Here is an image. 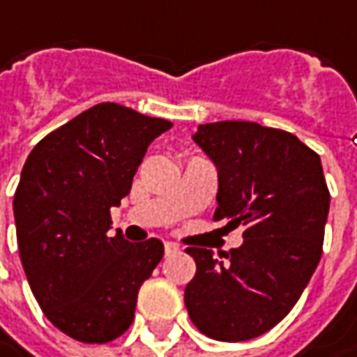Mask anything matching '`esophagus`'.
Masks as SVG:
<instances>
[{"mask_svg": "<svg viewBox=\"0 0 357 357\" xmlns=\"http://www.w3.org/2000/svg\"><path fill=\"white\" fill-rule=\"evenodd\" d=\"M163 248H165V254H172V252H176V250H178V245H176V243H172V241H165V245H163Z\"/></svg>", "mask_w": 357, "mask_h": 357, "instance_id": "1", "label": "esophagus"}]
</instances>
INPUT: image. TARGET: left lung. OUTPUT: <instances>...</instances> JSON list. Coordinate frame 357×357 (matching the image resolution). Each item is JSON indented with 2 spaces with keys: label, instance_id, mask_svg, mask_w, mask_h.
<instances>
[{
  "label": "left lung",
  "instance_id": "8db88e82",
  "mask_svg": "<svg viewBox=\"0 0 357 357\" xmlns=\"http://www.w3.org/2000/svg\"><path fill=\"white\" fill-rule=\"evenodd\" d=\"M194 142L218 167L213 220L243 225V243L225 259L188 248L197 270L183 302L208 337L245 342L286 318L318 268L330 192L319 155L294 133L215 121Z\"/></svg>",
  "mask_w": 357,
  "mask_h": 357
}]
</instances>
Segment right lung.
<instances>
[{
  "instance_id": "right-lung-1",
  "label": "right lung",
  "mask_w": 357,
  "mask_h": 357,
  "mask_svg": "<svg viewBox=\"0 0 357 357\" xmlns=\"http://www.w3.org/2000/svg\"><path fill=\"white\" fill-rule=\"evenodd\" d=\"M172 121L98 103L47 133L25 160L13 197L20 257L45 318L84 344L119 337L137 291L162 261L155 238L107 236L148 146Z\"/></svg>"
}]
</instances>
